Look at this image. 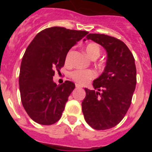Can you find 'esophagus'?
Wrapping results in <instances>:
<instances>
[{
	"label": "esophagus",
	"mask_w": 152,
	"mask_h": 152,
	"mask_svg": "<svg viewBox=\"0 0 152 152\" xmlns=\"http://www.w3.org/2000/svg\"><path fill=\"white\" fill-rule=\"evenodd\" d=\"M75 87H76L77 88H82V86L80 85V84H75Z\"/></svg>",
	"instance_id": "34e87169"
}]
</instances>
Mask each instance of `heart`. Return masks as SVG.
<instances>
[{"label": "heart", "mask_w": 152, "mask_h": 152, "mask_svg": "<svg viewBox=\"0 0 152 152\" xmlns=\"http://www.w3.org/2000/svg\"><path fill=\"white\" fill-rule=\"evenodd\" d=\"M86 53L91 58H97L100 55V48L96 43H89L85 48ZM71 77L79 84H84L95 77V73L91 70H75L71 73Z\"/></svg>", "instance_id": "obj_1"}]
</instances>
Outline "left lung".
Wrapping results in <instances>:
<instances>
[{"label": "left lung", "mask_w": 152, "mask_h": 152, "mask_svg": "<svg viewBox=\"0 0 152 152\" xmlns=\"http://www.w3.org/2000/svg\"><path fill=\"white\" fill-rule=\"evenodd\" d=\"M86 39L102 45L107 59L103 72L93 82L96 91L84 88L82 112L93 129H108L119 123L130 107L136 85L135 58L123 42L112 36L90 33Z\"/></svg>", "instance_id": "obj_1"}]
</instances>
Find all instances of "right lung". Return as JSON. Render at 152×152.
<instances>
[{
	"label": "right lung",
	"instance_id": "obj_1",
	"mask_svg": "<svg viewBox=\"0 0 152 152\" xmlns=\"http://www.w3.org/2000/svg\"><path fill=\"white\" fill-rule=\"evenodd\" d=\"M88 33L53 26L39 32L28 45L21 61L19 86L23 108L36 123L52 125L61 118L75 85L69 80L57 85L53 80L55 70L64 66L68 51Z\"/></svg>",
	"mask_w": 152,
	"mask_h": 152
}]
</instances>
